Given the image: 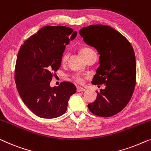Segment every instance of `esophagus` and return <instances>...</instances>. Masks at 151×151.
<instances>
[{
  "label": "esophagus",
  "mask_w": 151,
  "mask_h": 151,
  "mask_svg": "<svg viewBox=\"0 0 151 151\" xmlns=\"http://www.w3.org/2000/svg\"><path fill=\"white\" fill-rule=\"evenodd\" d=\"M86 90H85L84 88H83L82 87H81V86H77L76 87V91H77L78 92H83V91H85Z\"/></svg>",
  "instance_id": "obj_1"
}]
</instances>
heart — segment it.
<instances>
[{
    "label": "heart",
    "instance_id": "b5f03b06",
    "mask_svg": "<svg viewBox=\"0 0 151 151\" xmlns=\"http://www.w3.org/2000/svg\"><path fill=\"white\" fill-rule=\"evenodd\" d=\"M81 54L82 55V56L83 57V58H86V57L88 56L91 53H93V52H95L94 50H93L92 48H88V47H84L82 48L80 50ZM69 57V54L68 53H65L64 54V55L63 56L62 58V62L63 63H65L68 61ZM73 78L75 79V81H76L78 83H83V78L82 76H81L80 75H75L73 76Z\"/></svg>",
    "mask_w": 151,
    "mask_h": 151
}]
</instances>
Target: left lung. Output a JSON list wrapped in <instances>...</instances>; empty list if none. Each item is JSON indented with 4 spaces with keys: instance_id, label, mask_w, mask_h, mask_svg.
<instances>
[{
    "instance_id": "obj_1",
    "label": "left lung",
    "mask_w": 151,
    "mask_h": 151,
    "mask_svg": "<svg viewBox=\"0 0 151 151\" xmlns=\"http://www.w3.org/2000/svg\"><path fill=\"white\" fill-rule=\"evenodd\" d=\"M87 44L100 55L94 85H105L97 92L95 101L88 105L93 114L110 117L122 111L131 99L136 83L135 55L130 42L109 26L92 24L80 29Z\"/></svg>"
}]
</instances>
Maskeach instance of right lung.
Segmentation results:
<instances>
[{
  "instance_id": "obj_1",
  "label": "right lung",
  "mask_w": 151,
  "mask_h": 151,
  "mask_svg": "<svg viewBox=\"0 0 151 151\" xmlns=\"http://www.w3.org/2000/svg\"><path fill=\"white\" fill-rule=\"evenodd\" d=\"M76 31L65 26H46L20 46L15 67V82L27 107L42 118H55L67 110L76 91L70 82L51 88L52 75L61 66L65 46L76 37Z\"/></svg>"
}]
</instances>
